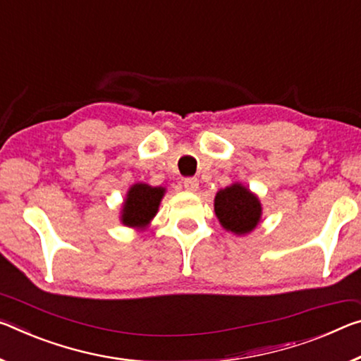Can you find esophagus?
<instances>
[{"label":"esophagus","mask_w":361,"mask_h":361,"mask_svg":"<svg viewBox=\"0 0 361 361\" xmlns=\"http://www.w3.org/2000/svg\"><path fill=\"white\" fill-rule=\"evenodd\" d=\"M183 186H185L186 191L194 192V191H197V188H199V180L197 178H185V181H183Z\"/></svg>","instance_id":"1"}]
</instances>
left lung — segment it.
<instances>
[{
  "label": "left lung",
  "instance_id": "1",
  "mask_svg": "<svg viewBox=\"0 0 361 361\" xmlns=\"http://www.w3.org/2000/svg\"><path fill=\"white\" fill-rule=\"evenodd\" d=\"M214 209L223 230L236 236L252 233L259 226L263 210L259 196L239 181L215 194Z\"/></svg>",
  "mask_w": 361,
  "mask_h": 361
}]
</instances>
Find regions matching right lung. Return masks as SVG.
Wrapping results in <instances>:
<instances>
[{
  "label": "right lung",
  "mask_w": 361,
  "mask_h": 361,
  "mask_svg": "<svg viewBox=\"0 0 361 361\" xmlns=\"http://www.w3.org/2000/svg\"><path fill=\"white\" fill-rule=\"evenodd\" d=\"M165 191L167 188L151 186L147 183L131 185L120 207V223L141 231L149 228L152 219L157 215Z\"/></svg>",
  "instance_id": "1"
}]
</instances>
